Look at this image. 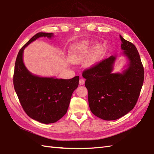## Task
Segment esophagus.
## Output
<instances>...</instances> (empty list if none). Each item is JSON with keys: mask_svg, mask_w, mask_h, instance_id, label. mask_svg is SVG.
I'll use <instances>...</instances> for the list:
<instances>
[{"mask_svg": "<svg viewBox=\"0 0 154 154\" xmlns=\"http://www.w3.org/2000/svg\"><path fill=\"white\" fill-rule=\"evenodd\" d=\"M79 84H80V85H84L85 84V80L84 79L81 78L80 80V82H79Z\"/></svg>", "mask_w": 154, "mask_h": 154, "instance_id": "34e87169", "label": "esophagus"}]
</instances>
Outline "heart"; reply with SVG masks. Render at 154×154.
I'll list each match as a JSON object with an SVG mask.
<instances>
[{
    "label": "heart",
    "mask_w": 154,
    "mask_h": 154,
    "mask_svg": "<svg viewBox=\"0 0 154 154\" xmlns=\"http://www.w3.org/2000/svg\"><path fill=\"white\" fill-rule=\"evenodd\" d=\"M89 51V43H84L76 47L73 49L72 53L69 56V60L73 63H81L88 56ZM100 53V48L95 47L93 51L90 54L87 60V65H92L96 61Z\"/></svg>",
    "instance_id": "heart-1"
}]
</instances>
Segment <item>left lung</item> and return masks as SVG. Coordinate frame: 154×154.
Returning a JSON list of instances; mask_svg holds the SVG:
<instances>
[{"label":"left lung","instance_id":"obj_1","mask_svg":"<svg viewBox=\"0 0 154 154\" xmlns=\"http://www.w3.org/2000/svg\"><path fill=\"white\" fill-rule=\"evenodd\" d=\"M123 54L129 60L127 69L111 73L116 59L110 57L84 70L88 91L89 106L97 117L106 120H117L134 109L144 82V67L135 45L120 35Z\"/></svg>","mask_w":154,"mask_h":154}]
</instances>
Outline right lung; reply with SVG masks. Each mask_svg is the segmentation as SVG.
Segmentation results:
<instances>
[{
	"instance_id": "obj_1",
	"label": "right lung",
	"mask_w": 154,
	"mask_h": 154,
	"mask_svg": "<svg viewBox=\"0 0 154 154\" xmlns=\"http://www.w3.org/2000/svg\"><path fill=\"white\" fill-rule=\"evenodd\" d=\"M52 33H37L20 49L16 58L14 85L25 113L44 124L57 122L66 114L73 91L79 84V76L69 80L41 78L32 74L23 60L24 49L40 37L51 38Z\"/></svg>"
}]
</instances>
